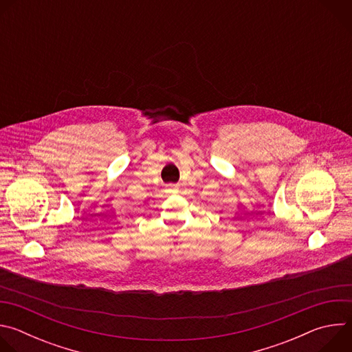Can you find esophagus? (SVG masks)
Instances as JSON below:
<instances>
[{
	"label": "esophagus",
	"instance_id": "34e87169",
	"mask_svg": "<svg viewBox=\"0 0 352 352\" xmlns=\"http://www.w3.org/2000/svg\"><path fill=\"white\" fill-rule=\"evenodd\" d=\"M171 192H173V193H177V192H178V189H177V188H173V189H171Z\"/></svg>",
	"mask_w": 352,
	"mask_h": 352
}]
</instances>
